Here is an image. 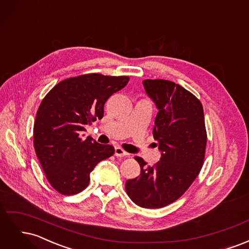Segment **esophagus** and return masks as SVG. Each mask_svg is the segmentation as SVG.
Masks as SVG:
<instances>
[{"instance_id": "esophagus-1", "label": "esophagus", "mask_w": 249, "mask_h": 249, "mask_svg": "<svg viewBox=\"0 0 249 249\" xmlns=\"http://www.w3.org/2000/svg\"><path fill=\"white\" fill-rule=\"evenodd\" d=\"M127 155L129 154H127L125 150H124L122 147H119V146L115 147V156L116 157H125Z\"/></svg>"}]
</instances>
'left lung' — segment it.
Instances as JSON below:
<instances>
[{"instance_id": "obj_1", "label": "left lung", "mask_w": 249, "mask_h": 249, "mask_svg": "<svg viewBox=\"0 0 249 249\" xmlns=\"http://www.w3.org/2000/svg\"><path fill=\"white\" fill-rule=\"evenodd\" d=\"M143 86L159 109L153 133L162 154L153 166L135 157L141 172L126 180L125 191L137 206L159 209L178 199L198 176L207 131L202 105L190 91L161 79L144 80Z\"/></svg>"}]
</instances>
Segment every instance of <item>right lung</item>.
<instances>
[{
    "label": "right lung",
    "instance_id": "right-lung-1",
    "mask_svg": "<svg viewBox=\"0 0 249 249\" xmlns=\"http://www.w3.org/2000/svg\"><path fill=\"white\" fill-rule=\"evenodd\" d=\"M126 76L86 73L59 82L43 97L33 127V144L42 170L54 189L63 195L80 193L89 185L95 165L114 155L80 133L104 116L109 97L129 82Z\"/></svg>",
    "mask_w": 249,
    "mask_h": 249
}]
</instances>
